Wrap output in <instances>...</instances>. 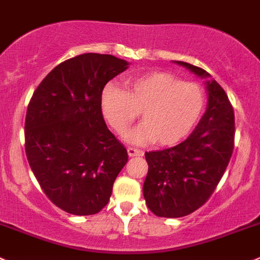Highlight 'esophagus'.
<instances>
[{
	"instance_id": "obj_1",
	"label": "esophagus",
	"mask_w": 260,
	"mask_h": 260,
	"mask_svg": "<svg viewBox=\"0 0 260 260\" xmlns=\"http://www.w3.org/2000/svg\"><path fill=\"white\" fill-rule=\"evenodd\" d=\"M127 155L129 156H143L144 151L140 149H135V148H127Z\"/></svg>"
}]
</instances>
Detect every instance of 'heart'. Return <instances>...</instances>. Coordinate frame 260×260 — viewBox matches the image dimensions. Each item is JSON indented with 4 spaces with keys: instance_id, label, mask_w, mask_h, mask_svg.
<instances>
[{
    "instance_id": "1",
    "label": "heart",
    "mask_w": 260,
    "mask_h": 260,
    "mask_svg": "<svg viewBox=\"0 0 260 260\" xmlns=\"http://www.w3.org/2000/svg\"><path fill=\"white\" fill-rule=\"evenodd\" d=\"M125 89L106 85L101 93V110L117 134L124 133L140 111L143 122L125 135L133 144L156 140L160 145H175L191 133L204 110L202 87L168 72L131 77L125 81Z\"/></svg>"
}]
</instances>
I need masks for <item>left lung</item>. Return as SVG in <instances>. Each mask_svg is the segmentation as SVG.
<instances>
[{
	"mask_svg": "<svg viewBox=\"0 0 260 260\" xmlns=\"http://www.w3.org/2000/svg\"><path fill=\"white\" fill-rule=\"evenodd\" d=\"M207 79V110L191 135L170 149L145 152L149 170L143 192L155 215L180 218L210 198L234 149V111L223 87L203 69L175 61Z\"/></svg>",
	"mask_w": 260,
	"mask_h": 260,
	"instance_id": "left-lung-1",
	"label": "left lung"
}]
</instances>
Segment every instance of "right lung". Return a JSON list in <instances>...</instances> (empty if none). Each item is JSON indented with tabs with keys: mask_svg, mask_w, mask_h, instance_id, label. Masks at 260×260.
<instances>
[{
	"mask_svg": "<svg viewBox=\"0 0 260 260\" xmlns=\"http://www.w3.org/2000/svg\"><path fill=\"white\" fill-rule=\"evenodd\" d=\"M127 68L112 55L82 53L56 66L32 95L26 156L45 194L66 213H99L127 162L101 111L105 85Z\"/></svg>",
	"mask_w": 260,
	"mask_h": 260,
	"instance_id": "right-lung-1",
	"label": "right lung"
}]
</instances>
